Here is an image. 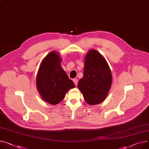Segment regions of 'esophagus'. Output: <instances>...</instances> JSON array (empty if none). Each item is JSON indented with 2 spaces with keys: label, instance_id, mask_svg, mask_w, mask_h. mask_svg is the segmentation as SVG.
<instances>
[{
  "label": "esophagus",
  "instance_id": "1",
  "mask_svg": "<svg viewBox=\"0 0 149 149\" xmlns=\"http://www.w3.org/2000/svg\"><path fill=\"white\" fill-rule=\"evenodd\" d=\"M73 81H74L75 85V86H77V84H78V80H77V79H74Z\"/></svg>",
  "mask_w": 149,
  "mask_h": 149
}]
</instances>
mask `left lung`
<instances>
[{
	"label": "left lung",
	"mask_w": 149,
	"mask_h": 149,
	"mask_svg": "<svg viewBox=\"0 0 149 149\" xmlns=\"http://www.w3.org/2000/svg\"><path fill=\"white\" fill-rule=\"evenodd\" d=\"M111 69L104 57L96 49H91L85 56L83 77L78 83L85 101L95 105L107 97L112 84Z\"/></svg>",
	"instance_id": "8db88e82"
}]
</instances>
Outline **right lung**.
I'll return each mask as SVG.
<instances>
[{"mask_svg": "<svg viewBox=\"0 0 149 149\" xmlns=\"http://www.w3.org/2000/svg\"><path fill=\"white\" fill-rule=\"evenodd\" d=\"M62 58L56 51L51 52L42 60L36 75V87L44 101L51 105L61 102L66 93L75 87L61 66Z\"/></svg>", "mask_w": 149, "mask_h": 149, "instance_id": "add662e5", "label": "right lung"}]
</instances>
